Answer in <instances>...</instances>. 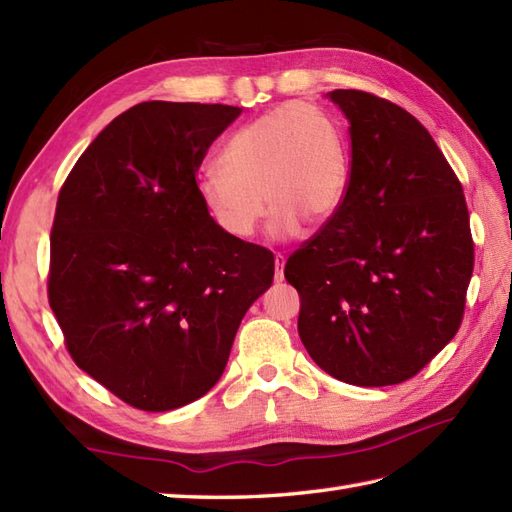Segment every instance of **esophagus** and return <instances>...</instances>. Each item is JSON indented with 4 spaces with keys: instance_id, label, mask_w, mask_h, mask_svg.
Here are the masks:
<instances>
[{
    "instance_id": "1",
    "label": "esophagus",
    "mask_w": 512,
    "mask_h": 512,
    "mask_svg": "<svg viewBox=\"0 0 512 512\" xmlns=\"http://www.w3.org/2000/svg\"><path fill=\"white\" fill-rule=\"evenodd\" d=\"M284 266H286V257L275 255V281H284Z\"/></svg>"
}]
</instances>
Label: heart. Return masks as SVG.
I'll list each match as a JSON object with an SVG mask.
<instances>
[{
  "label": "heart",
  "instance_id": "1",
  "mask_svg": "<svg viewBox=\"0 0 512 512\" xmlns=\"http://www.w3.org/2000/svg\"><path fill=\"white\" fill-rule=\"evenodd\" d=\"M347 180L350 156L339 125L317 105L292 101L239 127L222 149L220 169L198 178V195L213 222L235 239L257 231L268 204L275 211L270 235L281 239L301 222H328Z\"/></svg>",
  "mask_w": 512,
  "mask_h": 512
}]
</instances>
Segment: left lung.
Segmentation results:
<instances>
[{
  "instance_id": "1",
  "label": "left lung",
  "mask_w": 512,
  "mask_h": 512,
  "mask_svg": "<svg viewBox=\"0 0 512 512\" xmlns=\"http://www.w3.org/2000/svg\"><path fill=\"white\" fill-rule=\"evenodd\" d=\"M328 96L350 123V180L284 275L301 297V341L323 372L358 387L398 385L460 328L475 259L469 209L407 110L361 90Z\"/></svg>"
}]
</instances>
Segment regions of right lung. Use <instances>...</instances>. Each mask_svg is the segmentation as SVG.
<instances>
[{
	"label": "right lung",
	"instance_id": "obj_1",
	"mask_svg": "<svg viewBox=\"0 0 512 512\" xmlns=\"http://www.w3.org/2000/svg\"><path fill=\"white\" fill-rule=\"evenodd\" d=\"M239 114L138 103L92 140L59 191L50 308L72 361L136 409L204 396L246 310L273 284V253L226 235L195 182Z\"/></svg>",
	"mask_w": 512,
	"mask_h": 512
}]
</instances>
